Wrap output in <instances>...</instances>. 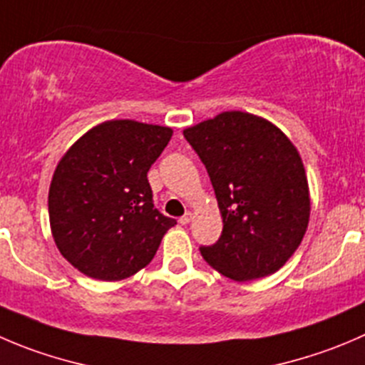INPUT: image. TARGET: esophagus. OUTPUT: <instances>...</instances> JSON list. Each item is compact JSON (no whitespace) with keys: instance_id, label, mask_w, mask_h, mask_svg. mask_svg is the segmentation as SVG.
Here are the masks:
<instances>
[{"instance_id":"1","label":"esophagus","mask_w":365,"mask_h":365,"mask_svg":"<svg viewBox=\"0 0 365 365\" xmlns=\"http://www.w3.org/2000/svg\"><path fill=\"white\" fill-rule=\"evenodd\" d=\"M190 219H192V214H190V212H185V214H183L182 217L178 219V222H180V225H189Z\"/></svg>"}]
</instances>
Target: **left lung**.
Instances as JSON below:
<instances>
[{"label": "left lung", "mask_w": 365, "mask_h": 365, "mask_svg": "<svg viewBox=\"0 0 365 365\" xmlns=\"http://www.w3.org/2000/svg\"><path fill=\"white\" fill-rule=\"evenodd\" d=\"M207 168L222 233L201 246L208 265L235 282L277 272L302 244L310 217L305 168L294 144L267 119L222 112L183 130Z\"/></svg>", "instance_id": "obj_1"}]
</instances>
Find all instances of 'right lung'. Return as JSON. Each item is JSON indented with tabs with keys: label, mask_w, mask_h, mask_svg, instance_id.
Returning a JSON list of instances; mask_svg holds the SVG:
<instances>
[{
	"label": "right lung",
	"mask_w": 365,
	"mask_h": 365,
	"mask_svg": "<svg viewBox=\"0 0 365 365\" xmlns=\"http://www.w3.org/2000/svg\"><path fill=\"white\" fill-rule=\"evenodd\" d=\"M171 135L168 126L105 121L60 158L49 185V225L73 267L118 282L153 260L176 221L155 208L148 171Z\"/></svg>",
	"instance_id": "obj_1"
}]
</instances>
